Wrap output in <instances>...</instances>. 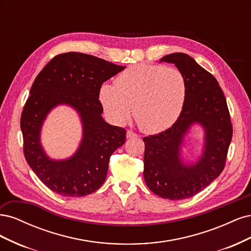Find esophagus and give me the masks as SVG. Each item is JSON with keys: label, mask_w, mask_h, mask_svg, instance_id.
<instances>
[{"label": "esophagus", "mask_w": 251, "mask_h": 251, "mask_svg": "<svg viewBox=\"0 0 251 251\" xmlns=\"http://www.w3.org/2000/svg\"><path fill=\"white\" fill-rule=\"evenodd\" d=\"M135 137H138V135L136 134V133H134L133 131L127 130V132H126V138H135Z\"/></svg>", "instance_id": "1"}]
</instances>
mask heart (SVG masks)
<instances>
[{
  "label": "heart",
  "mask_w": 251,
  "mask_h": 251,
  "mask_svg": "<svg viewBox=\"0 0 251 251\" xmlns=\"http://www.w3.org/2000/svg\"><path fill=\"white\" fill-rule=\"evenodd\" d=\"M186 98V80L177 68L137 64L126 68L114 81L103 85L100 100L115 124L133 115L140 130L157 134L168 130L179 118Z\"/></svg>",
  "instance_id": "obj_1"
}]
</instances>
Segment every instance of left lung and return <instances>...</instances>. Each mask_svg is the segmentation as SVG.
<instances>
[{
	"instance_id": "8db88e82",
	"label": "left lung",
	"mask_w": 251,
	"mask_h": 251,
	"mask_svg": "<svg viewBox=\"0 0 251 251\" xmlns=\"http://www.w3.org/2000/svg\"><path fill=\"white\" fill-rule=\"evenodd\" d=\"M160 62L175 64L183 73L186 98L176 123L168 130L143 138V176L157 196L182 200L201 192L222 173L232 126L223 91L208 71L185 53H172ZM196 123L204 127V151L198 163L186 166L179 158V148L187 130Z\"/></svg>"
}]
</instances>
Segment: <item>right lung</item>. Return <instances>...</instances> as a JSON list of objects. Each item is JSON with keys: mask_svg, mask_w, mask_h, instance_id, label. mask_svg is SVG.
<instances>
[{"mask_svg": "<svg viewBox=\"0 0 251 251\" xmlns=\"http://www.w3.org/2000/svg\"><path fill=\"white\" fill-rule=\"evenodd\" d=\"M126 67L79 52L53 57L37 75L21 116L24 155L30 168L52 192L82 197L100 188L108 174L111 155L126 141L124 127L101 117V85ZM69 104L80 114L83 139L79 150L66 161H52L40 146V128L57 104Z\"/></svg>", "mask_w": 251, "mask_h": 251, "instance_id": "1", "label": "right lung"}]
</instances>
